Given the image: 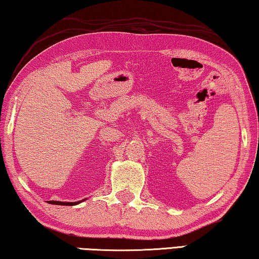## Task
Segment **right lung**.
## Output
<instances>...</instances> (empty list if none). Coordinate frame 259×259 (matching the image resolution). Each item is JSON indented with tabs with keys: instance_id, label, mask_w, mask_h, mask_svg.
<instances>
[{
	"instance_id": "right-lung-1",
	"label": "right lung",
	"mask_w": 259,
	"mask_h": 259,
	"mask_svg": "<svg viewBox=\"0 0 259 259\" xmlns=\"http://www.w3.org/2000/svg\"><path fill=\"white\" fill-rule=\"evenodd\" d=\"M84 200H81V201H76V202H63V201H48V203L50 204H57V205H75V204H78L83 202Z\"/></svg>"
}]
</instances>
